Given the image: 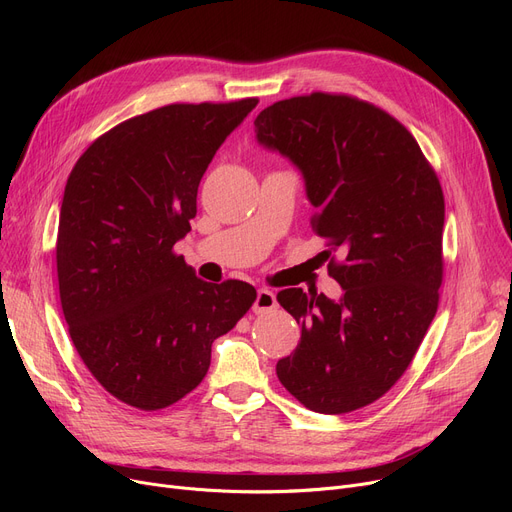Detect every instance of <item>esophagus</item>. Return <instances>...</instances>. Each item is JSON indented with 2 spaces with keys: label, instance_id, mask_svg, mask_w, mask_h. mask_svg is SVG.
<instances>
[{
  "label": "esophagus",
  "instance_id": "1",
  "mask_svg": "<svg viewBox=\"0 0 512 512\" xmlns=\"http://www.w3.org/2000/svg\"><path fill=\"white\" fill-rule=\"evenodd\" d=\"M276 294L272 292V290H267V288H259L257 290V299H255V303H253V311L257 313V315H263V313H267V311H272V309H276Z\"/></svg>",
  "mask_w": 512,
  "mask_h": 512
}]
</instances>
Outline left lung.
<instances>
[{"instance_id": "obj_1", "label": "left lung", "mask_w": 512, "mask_h": 512, "mask_svg": "<svg viewBox=\"0 0 512 512\" xmlns=\"http://www.w3.org/2000/svg\"><path fill=\"white\" fill-rule=\"evenodd\" d=\"M259 143L290 157L326 240L342 299L286 288L278 303L301 340L278 380L315 413L382 398L411 365L438 311L444 193L413 134L382 107L344 93L299 95L255 118Z\"/></svg>"}]
</instances>
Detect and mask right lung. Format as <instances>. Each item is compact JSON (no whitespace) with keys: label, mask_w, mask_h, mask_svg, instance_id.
I'll return each mask as SVG.
<instances>
[{"label":"right lung","mask_w":512,"mask_h":512,"mask_svg":"<svg viewBox=\"0 0 512 512\" xmlns=\"http://www.w3.org/2000/svg\"><path fill=\"white\" fill-rule=\"evenodd\" d=\"M257 103H170L128 118L68 176L56 242L62 311L76 353L124 405L159 411L193 392L213 340L257 299L242 280H199L174 251L209 161Z\"/></svg>","instance_id":"right-lung-1"}]
</instances>
